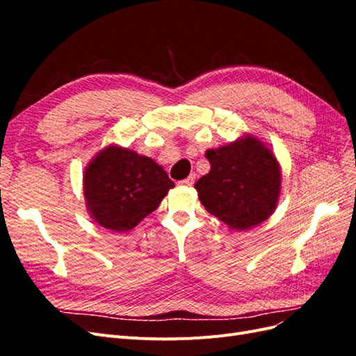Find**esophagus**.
Instances as JSON below:
<instances>
[{
    "label": "esophagus",
    "instance_id": "esophagus-1",
    "mask_svg": "<svg viewBox=\"0 0 356 356\" xmlns=\"http://www.w3.org/2000/svg\"><path fill=\"white\" fill-rule=\"evenodd\" d=\"M195 179H196V175L195 174H191V175H188L186 179H182V181H179L178 182V184L179 186H193V184H195Z\"/></svg>",
    "mask_w": 356,
    "mask_h": 356
}]
</instances>
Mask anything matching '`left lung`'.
I'll use <instances>...</instances> for the list:
<instances>
[{"label": "left lung", "mask_w": 356, "mask_h": 356, "mask_svg": "<svg viewBox=\"0 0 356 356\" xmlns=\"http://www.w3.org/2000/svg\"><path fill=\"white\" fill-rule=\"evenodd\" d=\"M204 156L211 170L195 184L204 209L236 230L270 217L281 193V168L270 148L243 136Z\"/></svg>", "instance_id": "obj_1"}]
</instances>
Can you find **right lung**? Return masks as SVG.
I'll return each mask as SVG.
<instances>
[{
  "label": "right lung",
  "instance_id": "obj_1",
  "mask_svg": "<svg viewBox=\"0 0 356 356\" xmlns=\"http://www.w3.org/2000/svg\"><path fill=\"white\" fill-rule=\"evenodd\" d=\"M175 184L153 159L108 145L84 170L83 190L90 217L113 232H127L159 208Z\"/></svg>",
  "mask_w": 356,
  "mask_h": 356
}]
</instances>
